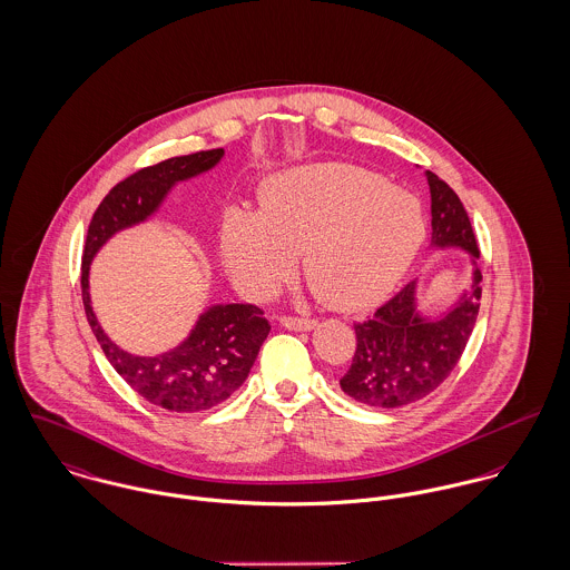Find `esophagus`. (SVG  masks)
I'll list each match as a JSON object with an SVG mask.
<instances>
[{"instance_id": "1", "label": "esophagus", "mask_w": 570, "mask_h": 570, "mask_svg": "<svg viewBox=\"0 0 570 570\" xmlns=\"http://www.w3.org/2000/svg\"><path fill=\"white\" fill-rule=\"evenodd\" d=\"M282 325L286 330H295V332H312L316 327V321L309 318H293V316H284Z\"/></svg>"}]
</instances>
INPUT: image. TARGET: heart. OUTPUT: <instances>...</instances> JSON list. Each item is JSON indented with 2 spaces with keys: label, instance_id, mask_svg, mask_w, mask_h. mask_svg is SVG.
Here are the masks:
<instances>
[{
  "label": "heart",
  "instance_id": "1",
  "mask_svg": "<svg viewBox=\"0 0 570 570\" xmlns=\"http://www.w3.org/2000/svg\"><path fill=\"white\" fill-rule=\"evenodd\" d=\"M425 238L421 204L353 165L327 163L273 179L261 215L227 210L220 256L234 286L263 299L304 254L314 295L334 309L382 302L416 258Z\"/></svg>",
  "mask_w": 570,
  "mask_h": 570
}]
</instances>
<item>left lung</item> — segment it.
Here are the masks:
<instances>
[{"label":"left lung","mask_w":570,"mask_h":570,"mask_svg":"<svg viewBox=\"0 0 570 570\" xmlns=\"http://www.w3.org/2000/svg\"><path fill=\"white\" fill-rule=\"evenodd\" d=\"M425 177L432 195V247L462 249L473 264V284L451 306L423 312L416 277L368 321L353 325L357 347L341 389L371 407L407 405L436 391L458 364L480 312V249L469 215L446 181L432 171Z\"/></svg>","instance_id":"1"}]
</instances>
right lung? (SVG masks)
<instances>
[{"label":"right lung","mask_w":570,"mask_h":570,"mask_svg":"<svg viewBox=\"0 0 570 570\" xmlns=\"http://www.w3.org/2000/svg\"><path fill=\"white\" fill-rule=\"evenodd\" d=\"M223 156V149L176 156L119 181L92 215L82 258V302L108 362L149 403L181 414L210 410L243 386L271 332L263 309L252 304L206 307L179 345L156 355H136L121 350L99 325L88 277L95 256L115 234L154 217L179 181L210 171Z\"/></svg>","instance_id":"right-lung-1"}]
</instances>
